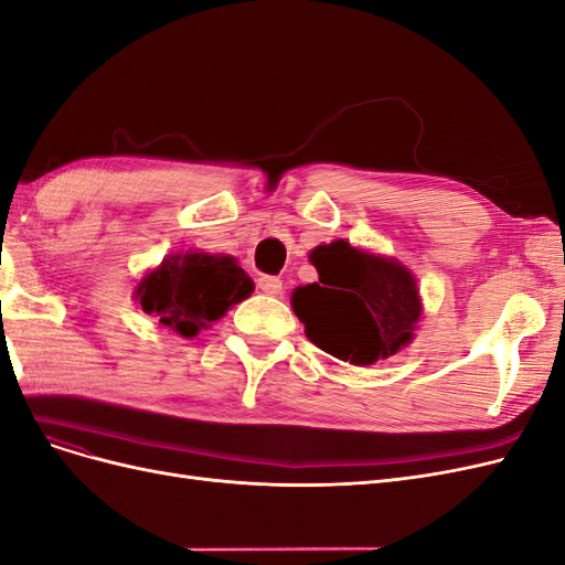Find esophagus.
<instances>
[{
    "instance_id": "34e87169",
    "label": "esophagus",
    "mask_w": 565,
    "mask_h": 565,
    "mask_svg": "<svg viewBox=\"0 0 565 565\" xmlns=\"http://www.w3.org/2000/svg\"><path fill=\"white\" fill-rule=\"evenodd\" d=\"M259 289H262L264 295L280 297L282 295V280L276 278V276H262L259 278Z\"/></svg>"
}]
</instances>
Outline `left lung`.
<instances>
[{
	"label": "left lung",
	"mask_w": 565,
	"mask_h": 565,
	"mask_svg": "<svg viewBox=\"0 0 565 565\" xmlns=\"http://www.w3.org/2000/svg\"><path fill=\"white\" fill-rule=\"evenodd\" d=\"M320 282L297 287L292 306L316 347L353 365H372L413 339L422 316L413 273L347 241L311 252Z\"/></svg>",
	"instance_id": "left-lung-1"
}]
</instances>
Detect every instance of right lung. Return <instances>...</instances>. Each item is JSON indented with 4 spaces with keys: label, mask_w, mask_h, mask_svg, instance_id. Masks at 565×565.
Returning <instances> with one entry per match:
<instances>
[{
    "label": "right lung",
    "mask_w": 565,
    "mask_h": 565,
    "mask_svg": "<svg viewBox=\"0 0 565 565\" xmlns=\"http://www.w3.org/2000/svg\"><path fill=\"white\" fill-rule=\"evenodd\" d=\"M254 285L233 256L174 254L158 270L146 276L136 289L141 309L156 316L181 337H195L228 311V306L247 299Z\"/></svg>",
    "instance_id": "right-lung-1"
}]
</instances>
